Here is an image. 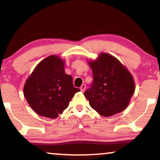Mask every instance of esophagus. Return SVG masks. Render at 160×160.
Returning a JSON list of instances; mask_svg holds the SVG:
<instances>
[{
	"label": "esophagus",
	"mask_w": 160,
	"mask_h": 160,
	"mask_svg": "<svg viewBox=\"0 0 160 160\" xmlns=\"http://www.w3.org/2000/svg\"><path fill=\"white\" fill-rule=\"evenodd\" d=\"M86 86L85 84H82V86H80V90H81V91H82V92L86 90Z\"/></svg>",
	"instance_id": "1"
}]
</instances>
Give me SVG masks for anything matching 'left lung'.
Returning a JSON list of instances; mask_svg holds the SVG:
<instances>
[{
    "label": "left lung",
    "mask_w": 160,
    "mask_h": 160,
    "mask_svg": "<svg viewBox=\"0 0 160 160\" xmlns=\"http://www.w3.org/2000/svg\"><path fill=\"white\" fill-rule=\"evenodd\" d=\"M93 82L84 96L91 107L102 116L109 117L126 109L135 92L133 78L118 59L101 53L90 61Z\"/></svg>",
    "instance_id": "1"
}]
</instances>
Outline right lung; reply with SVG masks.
I'll list each match as a JSON object with an SVG mask.
<instances>
[{"label":"right lung","mask_w":160,"mask_h":160,"mask_svg":"<svg viewBox=\"0 0 160 160\" xmlns=\"http://www.w3.org/2000/svg\"><path fill=\"white\" fill-rule=\"evenodd\" d=\"M72 77L64 71V62L55 55L41 61L28 78L24 96L28 105L39 116L55 118L69 106L74 93Z\"/></svg>","instance_id":"right-lung-1"}]
</instances>
